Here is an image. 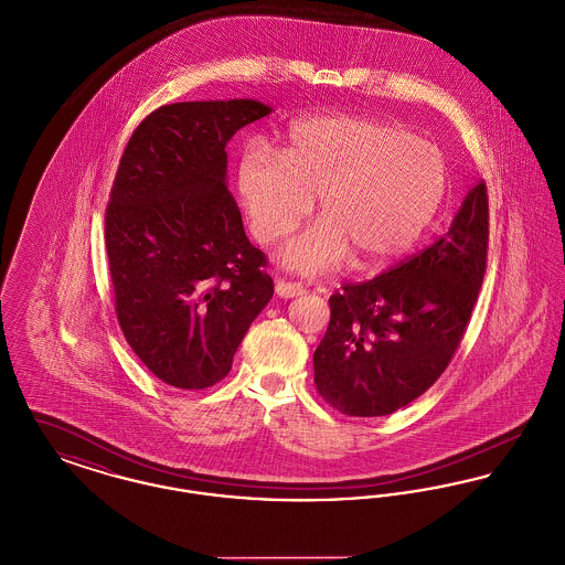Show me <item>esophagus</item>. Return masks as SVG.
Segmentation results:
<instances>
[{"label":"esophagus","mask_w":565,"mask_h":565,"mask_svg":"<svg viewBox=\"0 0 565 565\" xmlns=\"http://www.w3.org/2000/svg\"><path fill=\"white\" fill-rule=\"evenodd\" d=\"M275 295L279 296V298H295V296L305 295V288L300 284L277 279L275 281Z\"/></svg>","instance_id":"1"}]
</instances>
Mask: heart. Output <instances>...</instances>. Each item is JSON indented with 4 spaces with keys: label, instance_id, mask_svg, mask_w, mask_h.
<instances>
[{
    "label": "heart",
    "instance_id": "b5f03b06",
    "mask_svg": "<svg viewBox=\"0 0 565 565\" xmlns=\"http://www.w3.org/2000/svg\"><path fill=\"white\" fill-rule=\"evenodd\" d=\"M449 186L445 154L401 125L318 116L292 127L281 159L249 150L239 192L260 243L292 233L318 196V220L288 243L286 269L316 275L353 254L376 269L408 252L438 214Z\"/></svg>",
    "mask_w": 565,
    "mask_h": 565
}]
</instances>
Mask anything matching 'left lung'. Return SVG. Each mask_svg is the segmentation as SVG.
<instances>
[{"label": "left lung", "instance_id": "1", "mask_svg": "<svg viewBox=\"0 0 565 565\" xmlns=\"http://www.w3.org/2000/svg\"><path fill=\"white\" fill-rule=\"evenodd\" d=\"M489 201L470 190L445 237L381 275L330 296L313 353L316 387L350 417H381L419 398L445 373L487 269Z\"/></svg>", "mask_w": 565, "mask_h": 565}]
</instances>
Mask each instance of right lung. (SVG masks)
I'll list each match as a JSON object with an SVG mask.
<instances>
[{
    "instance_id": "obj_1",
    "label": "right lung",
    "mask_w": 565,
    "mask_h": 565,
    "mask_svg": "<svg viewBox=\"0 0 565 565\" xmlns=\"http://www.w3.org/2000/svg\"><path fill=\"white\" fill-rule=\"evenodd\" d=\"M267 114L254 99L162 106L122 152L106 210L114 309L167 385L205 390L228 375L273 296L267 256L226 189V143Z\"/></svg>"
}]
</instances>
